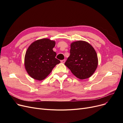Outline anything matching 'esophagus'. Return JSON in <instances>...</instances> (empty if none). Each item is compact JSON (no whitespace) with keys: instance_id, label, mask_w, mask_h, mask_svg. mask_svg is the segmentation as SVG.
<instances>
[{"instance_id":"esophagus-1","label":"esophagus","mask_w":123,"mask_h":123,"mask_svg":"<svg viewBox=\"0 0 123 123\" xmlns=\"http://www.w3.org/2000/svg\"><path fill=\"white\" fill-rule=\"evenodd\" d=\"M65 61H66L65 59H64V60H61V62L62 63H64L65 62Z\"/></svg>"}]
</instances>
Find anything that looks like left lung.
Returning <instances> with one entry per match:
<instances>
[{"instance_id": "1", "label": "left lung", "mask_w": 123, "mask_h": 123, "mask_svg": "<svg viewBox=\"0 0 123 123\" xmlns=\"http://www.w3.org/2000/svg\"><path fill=\"white\" fill-rule=\"evenodd\" d=\"M70 55L65 65L77 78L83 80L95 72L98 64L97 55L91 44L84 41L71 44Z\"/></svg>"}]
</instances>
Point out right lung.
<instances>
[{"mask_svg":"<svg viewBox=\"0 0 123 123\" xmlns=\"http://www.w3.org/2000/svg\"><path fill=\"white\" fill-rule=\"evenodd\" d=\"M55 42L43 38L33 42L26 52L24 66L32 78L41 81L46 78L60 60L55 58L56 53L53 48Z\"/></svg>","mask_w":123,"mask_h":123,"instance_id":"right-lung-1","label":"right lung"}]
</instances>
